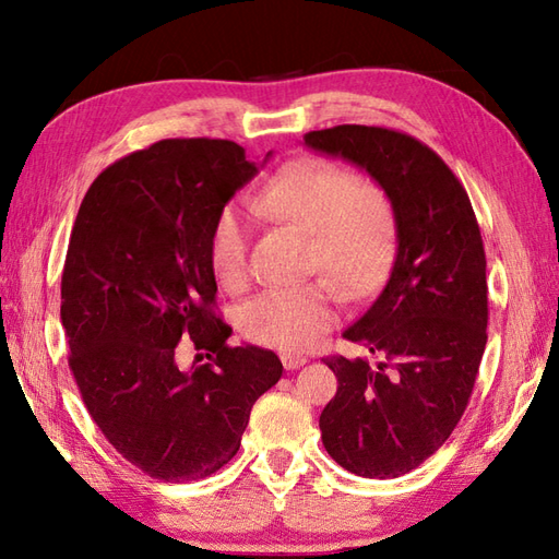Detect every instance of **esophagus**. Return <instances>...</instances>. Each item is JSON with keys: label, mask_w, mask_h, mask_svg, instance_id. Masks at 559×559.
Segmentation results:
<instances>
[{"label": "esophagus", "mask_w": 559, "mask_h": 559, "mask_svg": "<svg viewBox=\"0 0 559 559\" xmlns=\"http://www.w3.org/2000/svg\"><path fill=\"white\" fill-rule=\"evenodd\" d=\"M282 364H284V368H287V370H296V368L306 366L308 358H306V356H299V354H284V356H282Z\"/></svg>", "instance_id": "esophagus-1"}]
</instances>
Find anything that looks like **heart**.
Wrapping results in <instances>:
<instances>
[{
  "label": "heart",
  "mask_w": 559,
  "mask_h": 559,
  "mask_svg": "<svg viewBox=\"0 0 559 559\" xmlns=\"http://www.w3.org/2000/svg\"><path fill=\"white\" fill-rule=\"evenodd\" d=\"M260 213L311 234V265L358 299L390 267L396 239L394 207L380 186L320 157L280 167L255 198ZM251 225L239 205H225L207 234V263L227 292L246 289ZM337 318V292L328 282L270 289L246 301L239 330L248 342L280 352L311 346Z\"/></svg>",
  "instance_id": "obj_1"
}]
</instances>
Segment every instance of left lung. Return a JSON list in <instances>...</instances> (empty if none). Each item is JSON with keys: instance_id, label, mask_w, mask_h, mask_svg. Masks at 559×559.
I'll return each instance as SVG.
<instances>
[{"instance_id": "left-lung-1", "label": "left lung", "mask_w": 559, "mask_h": 559, "mask_svg": "<svg viewBox=\"0 0 559 559\" xmlns=\"http://www.w3.org/2000/svg\"><path fill=\"white\" fill-rule=\"evenodd\" d=\"M304 143L361 167L396 219L388 284L342 334L378 361L325 358L340 388L320 414L322 444L356 476H404L452 436L486 352L478 222L452 169L412 135L342 123L306 133Z\"/></svg>"}]
</instances>
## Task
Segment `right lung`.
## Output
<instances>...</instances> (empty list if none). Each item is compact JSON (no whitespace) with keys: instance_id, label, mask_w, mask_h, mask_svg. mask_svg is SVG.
Masks as SVG:
<instances>
[{"instance_id":"obj_1","label":"right lung","mask_w":559,"mask_h":559,"mask_svg":"<svg viewBox=\"0 0 559 559\" xmlns=\"http://www.w3.org/2000/svg\"><path fill=\"white\" fill-rule=\"evenodd\" d=\"M255 175L234 141H159L109 165L73 222L61 275L71 373L103 436L157 480L225 466L255 400L282 378L272 352L229 346L213 311L207 234ZM181 338L209 361L183 369Z\"/></svg>"}]
</instances>
